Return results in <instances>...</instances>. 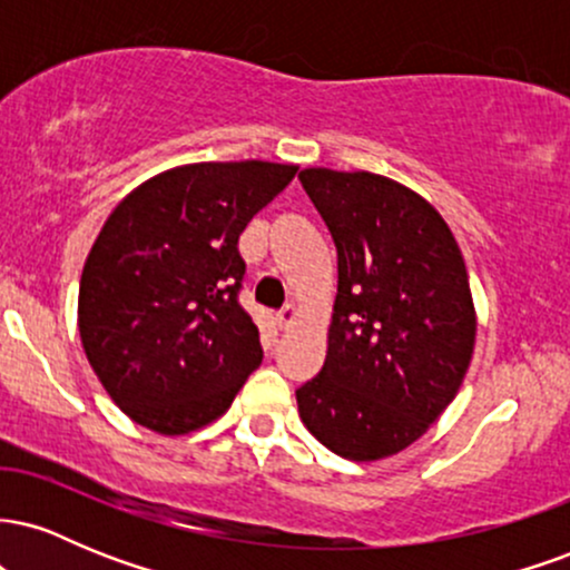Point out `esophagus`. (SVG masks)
I'll return each instance as SVG.
<instances>
[{
	"instance_id": "34e87169",
	"label": "esophagus",
	"mask_w": 570,
	"mask_h": 570,
	"mask_svg": "<svg viewBox=\"0 0 570 570\" xmlns=\"http://www.w3.org/2000/svg\"><path fill=\"white\" fill-rule=\"evenodd\" d=\"M276 322H278V326L281 330H289V326L297 322V307L294 305H284L278 311V316H276Z\"/></svg>"
}]
</instances>
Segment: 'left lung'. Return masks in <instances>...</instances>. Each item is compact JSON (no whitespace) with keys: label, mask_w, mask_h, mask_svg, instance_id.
Listing matches in <instances>:
<instances>
[{"label":"left lung","mask_w":570,"mask_h":570,"mask_svg":"<svg viewBox=\"0 0 570 570\" xmlns=\"http://www.w3.org/2000/svg\"><path fill=\"white\" fill-rule=\"evenodd\" d=\"M299 181L337 246V299L322 372L299 417L332 453L404 450L453 402L474 351L461 252L434 206L367 171L305 168Z\"/></svg>","instance_id":"8db88e82"}]
</instances>
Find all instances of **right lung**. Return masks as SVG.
Returning <instances> with one entry per match:
<instances>
[{
	"instance_id": "right-lung-1",
	"label": "right lung",
	"mask_w": 570,
	"mask_h": 570,
	"mask_svg": "<svg viewBox=\"0 0 570 570\" xmlns=\"http://www.w3.org/2000/svg\"><path fill=\"white\" fill-rule=\"evenodd\" d=\"M294 174L265 160L179 166L136 187L101 227L80 281V337L139 426L174 436L217 421L263 364L238 303V235Z\"/></svg>"
}]
</instances>
